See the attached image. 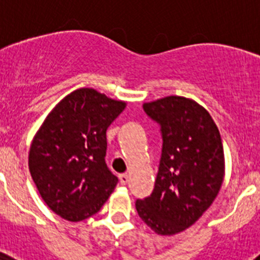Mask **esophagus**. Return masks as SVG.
I'll list each match as a JSON object with an SVG mask.
<instances>
[{
	"label": "esophagus",
	"mask_w": 260,
	"mask_h": 260,
	"mask_svg": "<svg viewBox=\"0 0 260 260\" xmlns=\"http://www.w3.org/2000/svg\"><path fill=\"white\" fill-rule=\"evenodd\" d=\"M118 178H119V182H121V185H126V183L128 182V174H126V173L119 174Z\"/></svg>",
	"instance_id": "esophagus-1"
}]
</instances>
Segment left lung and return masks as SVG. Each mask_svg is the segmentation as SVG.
I'll return each mask as SVG.
<instances>
[{
  "mask_svg": "<svg viewBox=\"0 0 260 260\" xmlns=\"http://www.w3.org/2000/svg\"><path fill=\"white\" fill-rule=\"evenodd\" d=\"M143 108L161 126L162 153L155 189L135 208L155 233L173 236L198 221L219 194L225 174L221 137L192 99L167 96Z\"/></svg>",
  "mask_w": 260,
  "mask_h": 260,
  "instance_id": "8db88e82",
  "label": "left lung"
}]
</instances>
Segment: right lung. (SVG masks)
Wrapping results in <instances>:
<instances>
[{"instance_id": "add662e5", "label": "right lung", "mask_w": 260, "mask_h": 260, "mask_svg": "<svg viewBox=\"0 0 260 260\" xmlns=\"http://www.w3.org/2000/svg\"><path fill=\"white\" fill-rule=\"evenodd\" d=\"M126 103L93 88L69 93L50 110L28 153V168L48 207L68 221L95 215L116 187L105 164L107 128Z\"/></svg>"}]
</instances>
